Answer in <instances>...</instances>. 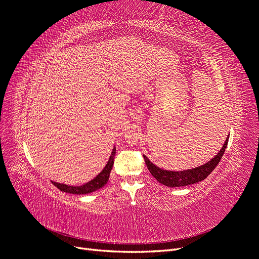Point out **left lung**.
I'll return each mask as SVG.
<instances>
[{"instance_id":"obj_1","label":"left lung","mask_w":259,"mask_h":259,"mask_svg":"<svg viewBox=\"0 0 259 259\" xmlns=\"http://www.w3.org/2000/svg\"><path fill=\"white\" fill-rule=\"evenodd\" d=\"M229 137H227L226 142L221 149V151L215 155L213 159L208 161L207 163L203 164V165L195 167L192 169H187V170H179V171H173V170H166L162 169L158 166H155L152 162H150L147 156L144 155L145 162L147 164L148 169L150 170L152 176L158 180V182L166 187H184V186H189L192 184H197L199 182L204 180L214 168L217 166V164L221 162L222 156L226 150L227 145H228Z\"/></svg>"}]
</instances>
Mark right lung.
<instances>
[{"instance_id":"obj_1","label":"right lung","mask_w":259,"mask_h":259,"mask_svg":"<svg viewBox=\"0 0 259 259\" xmlns=\"http://www.w3.org/2000/svg\"><path fill=\"white\" fill-rule=\"evenodd\" d=\"M114 155H115V148L112 149V152L110 158H109L108 163L106 164V166L104 167V169L100 171V173L92 179L91 182L86 183L82 186H68V185H64V184H58L52 182V184L57 187L60 191H64L67 193H72V194H86V193H91L96 191L98 189H100L101 187H104L109 180V176H110V171L112 169L113 166V161H114Z\"/></svg>"}]
</instances>
